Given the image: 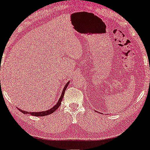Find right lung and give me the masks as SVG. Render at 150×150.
<instances>
[{
    "label": "right lung",
    "mask_w": 150,
    "mask_h": 150,
    "mask_svg": "<svg viewBox=\"0 0 150 150\" xmlns=\"http://www.w3.org/2000/svg\"><path fill=\"white\" fill-rule=\"evenodd\" d=\"M69 84V82H68L67 84L65 85L64 88V89L62 90V94H61L60 98H59L58 102L56 103V104H55V105H54V106L52 108L49 109L48 110H46V111H43V112H26V111H24V110H22L21 109H18L21 112H23V114H30L32 116H47V115L49 114H52L54 112H55L56 110H57L59 106H60V104H61V102H62V98L64 97V92H65V90L66 89V88Z\"/></svg>",
    "instance_id": "1"
}]
</instances>
